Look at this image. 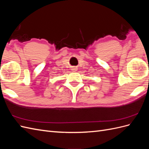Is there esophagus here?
I'll return each mask as SVG.
<instances>
[{"label": "esophagus", "mask_w": 149, "mask_h": 149, "mask_svg": "<svg viewBox=\"0 0 149 149\" xmlns=\"http://www.w3.org/2000/svg\"><path fill=\"white\" fill-rule=\"evenodd\" d=\"M73 71H76V70H76V68H73Z\"/></svg>", "instance_id": "1"}]
</instances>
